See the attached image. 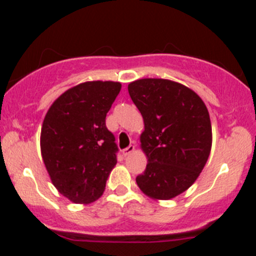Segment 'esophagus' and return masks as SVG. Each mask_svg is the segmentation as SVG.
Masks as SVG:
<instances>
[{
  "instance_id": "34e87169",
  "label": "esophagus",
  "mask_w": 256,
  "mask_h": 256,
  "mask_svg": "<svg viewBox=\"0 0 256 256\" xmlns=\"http://www.w3.org/2000/svg\"><path fill=\"white\" fill-rule=\"evenodd\" d=\"M135 151V146H134V144H130V146L128 147H126V148H124L122 150V154L124 156H128V154H131V152H134Z\"/></svg>"
}]
</instances>
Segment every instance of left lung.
<instances>
[{"instance_id": "1", "label": "left lung", "mask_w": 256, "mask_h": 256, "mask_svg": "<svg viewBox=\"0 0 256 256\" xmlns=\"http://www.w3.org/2000/svg\"><path fill=\"white\" fill-rule=\"evenodd\" d=\"M128 94L144 118L147 166L136 183L152 200H167L196 182L212 148L207 106L190 88L167 79H138Z\"/></svg>"}]
</instances>
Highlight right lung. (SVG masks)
I'll use <instances>...</instances> for the list:
<instances>
[{"label": "right lung", "mask_w": 256, "mask_h": 256, "mask_svg": "<svg viewBox=\"0 0 256 256\" xmlns=\"http://www.w3.org/2000/svg\"><path fill=\"white\" fill-rule=\"evenodd\" d=\"M118 82H86L70 88L52 104L40 131V152L60 194L78 204L102 196L115 167V136L105 125L120 92Z\"/></svg>", "instance_id": "1"}]
</instances>
